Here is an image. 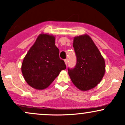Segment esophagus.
Listing matches in <instances>:
<instances>
[{
    "instance_id": "obj_1",
    "label": "esophagus",
    "mask_w": 125,
    "mask_h": 125,
    "mask_svg": "<svg viewBox=\"0 0 125 125\" xmlns=\"http://www.w3.org/2000/svg\"><path fill=\"white\" fill-rule=\"evenodd\" d=\"M64 63H65L66 65H67V63H68V60H67V59H66L64 60Z\"/></svg>"
}]
</instances>
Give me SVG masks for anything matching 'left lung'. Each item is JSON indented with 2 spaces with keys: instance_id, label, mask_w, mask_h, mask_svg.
Returning a JSON list of instances; mask_svg holds the SVG:
<instances>
[{
  "instance_id": "left-lung-1",
  "label": "left lung",
  "mask_w": 125,
  "mask_h": 125,
  "mask_svg": "<svg viewBox=\"0 0 125 125\" xmlns=\"http://www.w3.org/2000/svg\"><path fill=\"white\" fill-rule=\"evenodd\" d=\"M77 62L74 68H68L72 82L82 91L94 88L105 73V62L99 50L89 35L75 36L73 43Z\"/></svg>"
}]
</instances>
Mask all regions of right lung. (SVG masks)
Here are the masks:
<instances>
[{
	"instance_id": "1",
	"label": "right lung",
	"mask_w": 125,
	"mask_h": 125,
	"mask_svg": "<svg viewBox=\"0 0 125 125\" xmlns=\"http://www.w3.org/2000/svg\"><path fill=\"white\" fill-rule=\"evenodd\" d=\"M54 42L52 35L40 34L23 59V76L27 83L35 89L47 88L66 67L59 58V50Z\"/></svg>"
}]
</instances>
